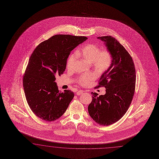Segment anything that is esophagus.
I'll use <instances>...</instances> for the list:
<instances>
[{"label": "esophagus", "mask_w": 159, "mask_h": 159, "mask_svg": "<svg viewBox=\"0 0 159 159\" xmlns=\"http://www.w3.org/2000/svg\"><path fill=\"white\" fill-rule=\"evenodd\" d=\"M83 93V91L82 90L78 91L76 93V94H77V95H80L82 94Z\"/></svg>", "instance_id": "34e87169"}]
</instances>
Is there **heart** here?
<instances>
[{
    "label": "heart",
    "mask_w": 159,
    "mask_h": 159,
    "mask_svg": "<svg viewBox=\"0 0 159 159\" xmlns=\"http://www.w3.org/2000/svg\"><path fill=\"white\" fill-rule=\"evenodd\" d=\"M78 56H81L87 62L91 63L95 69L99 72H104L111 64L112 57L107 50H100L99 47L94 44H88L77 52ZM76 58V54H72L69 57L66 62L68 69L72 68ZM95 79L93 74H85L79 78L78 83L83 86L89 85Z\"/></svg>",
    "instance_id": "heart-1"
}]
</instances>
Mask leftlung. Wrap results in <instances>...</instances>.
I'll return each instance as SVG.
<instances>
[{"label": "left lung", "instance_id": "obj_1", "mask_svg": "<svg viewBox=\"0 0 159 159\" xmlns=\"http://www.w3.org/2000/svg\"><path fill=\"white\" fill-rule=\"evenodd\" d=\"M97 39L110 52L112 62L101 76L98 86H104L106 93L98 96L92 92L88 111L96 123L109 125L120 120L129 109L135 90V68L131 57L117 39L111 36Z\"/></svg>", "mask_w": 159, "mask_h": 159}]
</instances>
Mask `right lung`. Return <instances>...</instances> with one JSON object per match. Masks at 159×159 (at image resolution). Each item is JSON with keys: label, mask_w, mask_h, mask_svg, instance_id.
<instances>
[{"label": "right lung", "mask_w": 159, "mask_h": 159, "mask_svg": "<svg viewBox=\"0 0 159 159\" xmlns=\"http://www.w3.org/2000/svg\"><path fill=\"white\" fill-rule=\"evenodd\" d=\"M87 39L85 36L57 34L39 44L31 54L23 86L30 109L41 119L57 120L68 107L73 93L58 90L56 76L64 73L70 52Z\"/></svg>", "instance_id": "right-lung-1"}]
</instances>
